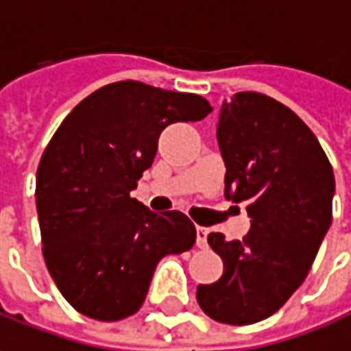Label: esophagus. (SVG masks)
I'll use <instances>...</instances> for the list:
<instances>
[{
    "instance_id": "obj_1",
    "label": "esophagus",
    "mask_w": 351,
    "mask_h": 351,
    "mask_svg": "<svg viewBox=\"0 0 351 351\" xmlns=\"http://www.w3.org/2000/svg\"><path fill=\"white\" fill-rule=\"evenodd\" d=\"M208 234H210L208 228H204V226H196V245H198L200 250L208 247Z\"/></svg>"
}]
</instances>
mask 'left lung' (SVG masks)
Wrapping results in <instances>:
<instances>
[{"label":"left lung","instance_id":"8db88e82","mask_svg":"<svg viewBox=\"0 0 351 351\" xmlns=\"http://www.w3.org/2000/svg\"><path fill=\"white\" fill-rule=\"evenodd\" d=\"M216 137L226 198L247 204L252 228L243 239L208 236L223 275L198 285L196 300L216 322L245 326L277 313L306 279L332 223L336 182L308 125L265 94L223 101Z\"/></svg>","mask_w":351,"mask_h":351}]
</instances>
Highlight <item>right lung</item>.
Returning a JSON list of instances; mask_svg holds the SVG:
<instances>
[{
	"label": "right lung",
	"instance_id": "add662e5",
	"mask_svg": "<svg viewBox=\"0 0 351 351\" xmlns=\"http://www.w3.org/2000/svg\"><path fill=\"white\" fill-rule=\"evenodd\" d=\"M210 112L202 96L123 80L82 99L56 130L35 198L47 269L78 313L101 322L135 314L160 259L194 245L182 212H151L130 192L153 165L160 131Z\"/></svg>",
	"mask_w": 351,
	"mask_h": 351
}]
</instances>
